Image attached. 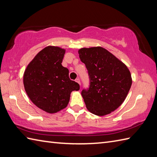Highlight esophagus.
Masks as SVG:
<instances>
[{
    "label": "esophagus",
    "mask_w": 157,
    "mask_h": 157,
    "mask_svg": "<svg viewBox=\"0 0 157 157\" xmlns=\"http://www.w3.org/2000/svg\"><path fill=\"white\" fill-rule=\"evenodd\" d=\"M75 82H76L77 83H78L79 84H80V80H79V78H77V79H75Z\"/></svg>",
    "instance_id": "obj_1"
}]
</instances>
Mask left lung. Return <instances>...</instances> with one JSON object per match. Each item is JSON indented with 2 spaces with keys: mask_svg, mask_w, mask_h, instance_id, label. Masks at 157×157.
Masks as SVG:
<instances>
[{
  "mask_svg": "<svg viewBox=\"0 0 157 157\" xmlns=\"http://www.w3.org/2000/svg\"><path fill=\"white\" fill-rule=\"evenodd\" d=\"M88 69V90L82 96L88 111L98 116L114 111L125 101L131 88V73L124 63L105 48L96 46L78 51Z\"/></svg>",
  "mask_w": 157,
  "mask_h": 157,
  "instance_id": "1",
  "label": "left lung"
}]
</instances>
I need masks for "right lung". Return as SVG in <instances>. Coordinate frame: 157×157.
I'll use <instances>...</instances> for the list:
<instances>
[{
    "label": "right lung",
    "instance_id": "obj_1",
    "mask_svg": "<svg viewBox=\"0 0 157 157\" xmlns=\"http://www.w3.org/2000/svg\"><path fill=\"white\" fill-rule=\"evenodd\" d=\"M65 50L48 46L29 63L23 74V85L28 97L38 108L55 113L67 106L72 91L79 90L69 79V70L62 65Z\"/></svg>",
    "mask_w": 157,
    "mask_h": 157
}]
</instances>
